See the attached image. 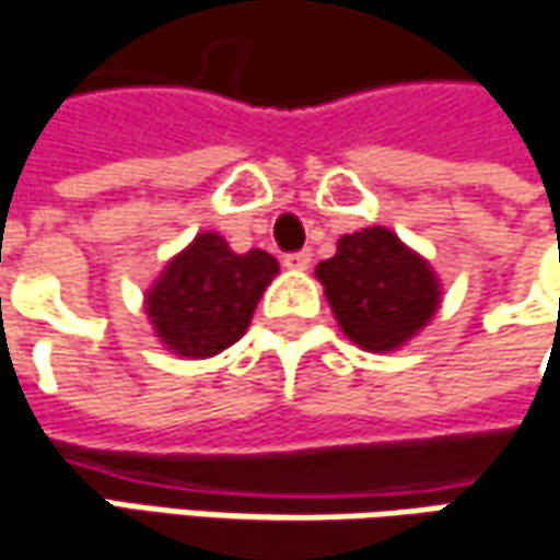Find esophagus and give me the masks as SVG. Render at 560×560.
Wrapping results in <instances>:
<instances>
[{
	"label": "esophagus",
	"mask_w": 560,
	"mask_h": 560,
	"mask_svg": "<svg viewBox=\"0 0 560 560\" xmlns=\"http://www.w3.org/2000/svg\"><path fill=\"white\" fill-rule=\"evenodd\" d=\"M310 262H313V254H310V250L284 256V269H291V272H304V269H310Z\"/></svg>",
	"instance_id": "1"
}]
</instances>
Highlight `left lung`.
<instances>
[{"label":"left lung","instance_id":"8db88e82","mask_svg":"<svg viewBox=\"0 0 560 560\" xmlns=\"http://www.w3.org/2000/svg\"><path fill=\"white\" fill-rule=\"evenodd\" d=\"M316 279L341 331L370 353L404 348L442 304V281L429 259L385 225L341 234Z\"/></svg>","mask_w":560,"mask_h":560}]
</instances>
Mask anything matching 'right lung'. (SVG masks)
<instances>
[{
	"label": "right lung",
	"mask_w": 560,
	"mask_h": 560,
	"mask_svg": "<svg viewBox=\"0 0 560 560\" xmlns=\"http://www.w3.org/2000/svg\"><path fill=\"white\" fill-rule=\"evenodd\" d=\"M276 276V256L234 254L219 232H200L147 288L143 310L165 351L203 360L232 348L247 331Z\"/></svg>",
	"instance_id": "right-lung-1"
}]
</instances>
